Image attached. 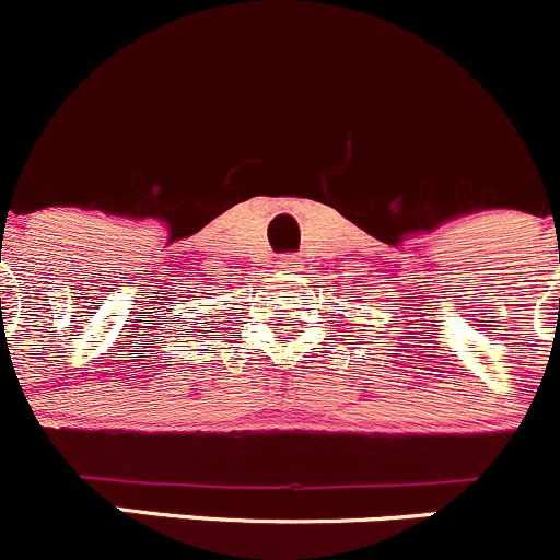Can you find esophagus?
Masks as SVG:
<instances>
[{
    "label": "esophagus",
    "mask_w": 560,
    "mask_h": 560,
    "mask_svg": "<svg viewBox=\"0 0 560 560\" xmlns=\"http://www.w3.org/2000/svg\"><path fill=\"white\" fill-rule=\"evenodd\" d=\"M294 266H296L294 255H283V258L277 260V269H294Z\"/></svg>",
    "instance_id": "1"
}]
</instances>
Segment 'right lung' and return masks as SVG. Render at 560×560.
Listing matches in <instances>:
<instances>
[{
    "mask_svg": "<svg viewBox=\"0 0 560 560\" xmlns=\"http://www.w3.org/2000/svg\"><path fill=\"white\" fill-rule=\"evenodd\" d=\"M206 332H209V329H206Z\"/></svg>",
    "mask_w": 560,
    "mask_h": 560,
    "instance_id": "add662e5",
    "label": "right lung"
}]
</instances>
